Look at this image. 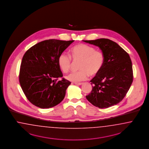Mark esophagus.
I'll use <instances>...</instances> for the list:
<instances>
[{"label": "esophagus", "instance_id": "1", "mask_svg": "<svg viewBox=\"0 0 149 149\" xmlns=\"http://www.w3.org/2000/svg\"><path fill=\"white\" fill-rule=\"evenodd\" d=\"M74 84H75V85H79V86L83 84V83H82V82H75Z\"/></svg>", "mask_w": 149, "mask_h": 149}]
</instances>
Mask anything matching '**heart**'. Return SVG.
<instances>
[{"label":"heart","mask_w":149,"mask_h":149,"mask_svg":"<svg viewBox=\"0 0 149 149\" xmlns=\"http://www.w3.org/2000/svg\"><path fill=\"white\" fill-rule=\"evenodd\" d=\"M71 57L75 62H80L79 71L70 73L67 79L73 82L86 80L88 76L95 77L102 70L104 63L103 54L94 47L80 44L75 45L70 50ZM59 67L64 72H68L72 65L70 56L65 53L59 54L58 58Z\"/></svg>","instance_id":"obj_1"}]
</instances>
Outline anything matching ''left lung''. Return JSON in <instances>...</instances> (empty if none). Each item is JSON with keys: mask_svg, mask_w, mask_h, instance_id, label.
<instances>
[{"mask_svg": "<svg viewBox=\"0 0 149 149\" xmlns=\"http://www.w3.org/2000/svg\"><path fill=\"white\" fill-rule=\"evenodd\" d=\"M83 41L99 47L104 56L103 68L91 80L92 90L86 95V99L101 109L119 103L133 82L132 64L129 54L116 42L108 39Z\"/></svg>", "mask_w": 149, "mask_h": 149, "instance_id": "obj_1", "label": "left lung"}]
</instances>
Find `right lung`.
<instances>
[{"mask_svg": "<svg viewBox=\"0 0 149 149\" xmlns=\"http://www.w3.org/2000/svg\"><path fill=\"white\" fill-rule=\"evenodd\" d=\"M74 40L49 39L27 50L21 64L19 81L27 99L41 109L50 108L63 100L71 84L63 78L58 64L59 54Z\"/></svg>", "mask_w": 149, "mask_h": 149, "instance_id": "obj_1", "label": "right lung"}]
</instances>
